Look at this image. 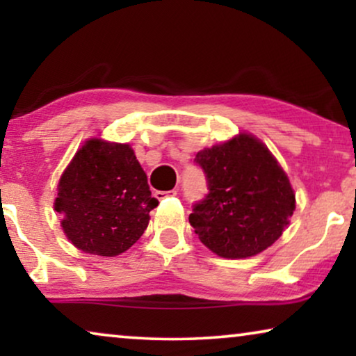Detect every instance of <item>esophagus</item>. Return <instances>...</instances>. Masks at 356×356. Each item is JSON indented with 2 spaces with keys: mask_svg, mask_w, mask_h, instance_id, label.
<instances>
[{
  "mask_svg": "<svg viewBox=\"0 0 356 356\" xmlns=\"http://www.w3.org/2000/svg\"><path fill=\"white\" fill-rule=\"evenodd\" d=\"M177 189H170V191H155V197L159 199H165V197H168V196H177Z\"/></svg>",
  "mask_w": 356,
  "mask_h": 356,
  "instance_id": "esophagus-1",
  "label": "esophagus"
}]
</instances>
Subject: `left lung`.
Wrapping results in <instances>:
<instances>
[{
    "instance_id": "1",
    "label": "left lung",
    "mask_w": 356,
    "mask_h": 356,
    "mask_svg": "<svg viewBox=\"0 0 356 356\" xmlns=\"http://www.w3.org/2000/svg\"><path fill=\"white\" fill-rule=\"evenodd\" d=\"M209 194L189 216L194 232L212 252L243 259L279 240L295 211L290 179L270 150L252 134L197 152Z\"/></svg>"
}]
</instances>
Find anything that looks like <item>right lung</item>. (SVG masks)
Here are the masks:
<instances>
[{
    "label": "right lung",
    "mask_w": 356,
    "mask_h": 356,
    "mask_svg": "<svg viewBox=\"0 0 356 356\" xmlns=\"http://www.w3.org/2000/svg\"><path fill=\"white\" fill-rule=\"evenodd\" d=\"M157 204L129 144L89 139L61 175L55 211L77 250L113 257L143 236Z\"/></svg>",
    "instance_id": "obj_1"
}]
</instances>
